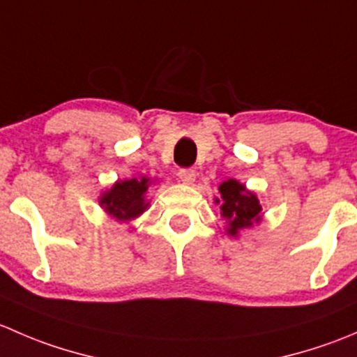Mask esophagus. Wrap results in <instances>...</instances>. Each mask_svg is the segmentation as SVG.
Returning <instances> with one entry per match:
<instances>
[{"instance_id": "34e87169", "label": "esophagus", "mask_w": 357, "mask_h": 357, "mask_svg": "<svg viewBox=\"0 0 357 357\" xmlns=\"http://www.w3.org/2000/svg\"><path fill=\"white\" fill-rule=\"evenodd\" d=\"M179 176V181H183L185 185H192L193 181H195V171L193 169H181V171L178 172Z\"/></svg>"}]
</instances>
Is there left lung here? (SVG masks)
Masks as SVG:
<instances>
[{
    "label": "left lung",
    "mask_w": 357,
    "mask_h": 357,
    "mask_svg": "<svg viewBox=\"0 0 357 357\" xmlns=\"http://www.w3.org/2000/svg\"><path fill=\"white\" fill-rule=\"evenodd\" d=\"M219 193L221 199H215V204L221 207V215L228 222V235L236 236L242 229L252 228L261 221L262 207L257 195L248 192L245 185L228 179L219 186Z\"/></svg>",
    "instance_id": "1"
}]
</instances>
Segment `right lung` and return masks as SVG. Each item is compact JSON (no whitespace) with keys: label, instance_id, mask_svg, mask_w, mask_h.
I'll use <instances>...</instances> for the list:
<instances>
[{"label":"right lung","instance_id":"obj_1","mask_svg":"<svg viewBox=\"0 0 357 357\" xmlns=\"http://www.w3.org/2000/svg\"><path fill=\"white\" fill-rule=\"evenodd\" d=\"M149 185V178L117 181L100 197V205L117 221H131L149 208V202L145 199Z\"/></svg>","mask_w":357,"mask_h":357}]
</instances>
